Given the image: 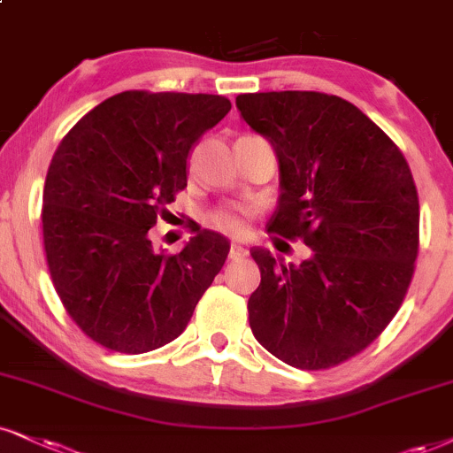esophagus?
Listing matches in <instances>:
<instances>
[{
    "label": "esophagus",
    "instance_id": "esophagus-1",
    "mask_svg": "<svg viewBox=\"0 0 453 453\" xmlns=\"http://www.w3.org/2000/svg\"><path fill=\"white\" fill-rule=\"evenodd\" d=\"M245 256H248V250H245L243 245L231 243V250H228V258H231V260H242V258H245Z\"/></svg>",
    "mask_w": 453,
    "mask_h": 453
}]
</instances>
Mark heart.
I'll use <instances>...</instances> for the list:
<instances>
[{"mask_svg": "<svg viewBox=\"0 0 453 453\" xmlns=\"http://www.w3.org/2000/svg\"><path fill=\"white\" fill-rule=\"evenodd\" d=\"M248 216L250 211L243 205H220L205 216V222L225 235H243L248 228Z\"/></svg>", "mask_w": 453, "mask_h": 453, "instance_id": "obj_1", "label": "heart"}]
</instances>
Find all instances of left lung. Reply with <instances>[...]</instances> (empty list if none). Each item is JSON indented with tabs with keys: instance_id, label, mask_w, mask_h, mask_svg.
<instances>
[{
	"instance_id": "8db88e82",
	"label": "left lung",
	"mask_w": 453,
	"mask_h": 453,
	"mask_svg": "<svg viewBox=\"0 0 453 453\" xmlns=\"http://www.w3.org/2000/svg\"><path fill=\"white\" fill-rule=\"evenodd\" d=\"M237 109L277 150L269 231L312 250L298 266L252 250L250 327L288 365L327 370L367 349L403 304L420 248L414 176L397 144L340 96L239 94Z\"/></svg>"
}]
</instances>
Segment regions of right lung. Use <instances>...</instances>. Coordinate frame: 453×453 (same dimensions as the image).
Segmentation results:
<instances>
[{
  "label": "right lung",
  "mask_w": 453,
  "mask_h": 453,
  "mask_svg": "<svg viewBox=\"0 0 453 453\" xmlns=\"http://www.w3.org/2000/svg\"><path fill=\"white\" fill-rule=\"evenodd\" d=\"M231 111L216 94H115L60 141L43 184V250L73 321L115 353L180 336L220 273L228 242L201 231L167 254L149 231L187 187L193 144Z\"/></svg>",
  "instance_id": "1"
}]
</instances>
